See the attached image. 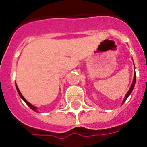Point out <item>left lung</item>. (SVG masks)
<instances>
[{
    "label": "left lung",
    "mask_w": 147,
    "mask_h": 147,
    "mask_svg": "<svg viewBox=\"0 0 147 147\" xmlns=\"http://www.w3.org/2000/svg\"><path fill=\"white\" fill-rule=\"evenodd\" d=\"M135 82H136V73L134 72V80H133V82L132 84H131V86H130V89H129V91H128V92L127 93V94H126L125 98H124V100H123V104L124 102H125V100H127V98L129 97V95H130V94H131V92H132L133 89H134V85H135Z\"/></svg>",
    "instance_id": "8db88e82"
}]
</instances>
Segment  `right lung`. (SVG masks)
I'll return each instance as SVG.
<instances>
[{"label":"right lung","instance_id":"1","mask_svg":"<svg viewBox=\"0 0 147 147\" xmlns=\"http://www.w3.org/2000/svg\"><path fill=\"white\" fill-rule=\"evenodd\" d=\"M16 88H17V92H18V94H19V95H20V98H21L22 99H23V100H24V101H25V103H26V105H28L29 107H30L31 109L33 110V111H36V112H38V111H37V110H36V107L35 106H33V105H31L30 103H29L28 101H27V100H26V99H25V98H24V96H23V95H22V94H21V93H20V90H19V88H18V87H17V84H16Z\"/></svg>","mask_w":147,"mask_h":147}]
</instances>
